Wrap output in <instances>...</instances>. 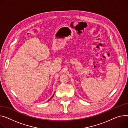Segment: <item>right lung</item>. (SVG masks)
I'll return each instance as SVG.
<instances>
[{"label":"right lung","instance_id":"1","mask_svg":"<svg viewBox=\"0 0 128 128\" xmlns=\"http://www.w3.org/2000/svg\"><path fill=\"white\" fill-rule=\"evenodd\" d=\"M54 95H53V96H52V97H51V98H50V99H49V100H48V101H49V100H50V99H52V97H54Z\"/></svg>","mask_w":128,"mask_h":128}]
</instances>
